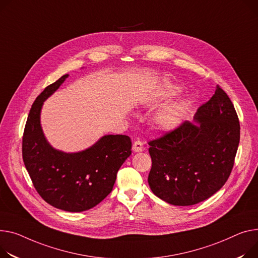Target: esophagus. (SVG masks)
I'll use <instances>...</instances> for the list:
<instances>
[{
	"label": "esophagus",
	"mask_w": 258,
	"mask_h": 258,
	"mask_svg": "<svg viewBox=\"0 0 258 258\" xmlns=\"http://www.w3.org/2000/svg\"><path fill=\"white\" fill-rule=\"evenodd\" d=\"M133 150H134L135 152H140V151H142V150H143V143H142L141 141H139V140L135 141L134 144H133Z\"/></svg>",
	"instance_id": "34e87169"
}]
</instances>
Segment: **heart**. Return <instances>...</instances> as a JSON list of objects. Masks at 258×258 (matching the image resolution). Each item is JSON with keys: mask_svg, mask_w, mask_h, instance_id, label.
Masks as SVG:
<instances>
[{"mask_svg": "<svg viewBox=\"0 0 258 258\" xmlns=\"http://www.w3.org/2000/svg\"><path fill=\"white\" fill-rule=\"evenodd\" d=\"M179 87L173 84H164L160 90L159 98L165 99L172 97L179 92ZM188 110V102L185 99H177L164 106L154 115L153 122L161 132H172L176 130L183 121Z\"/></svg>", "mask_w": 258, "mask_h": 258, "instance_id": "obj_1", "label": "heart"}]
</instances>
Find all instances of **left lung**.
<instances>
[{"label":"left lung","mask_w":258,"mask_h":258,"mask_svg":"<svg viewBox=\"0 0 258 258\" xmlns=\"http://www.w3.org/2000/svg\"><path fill=\"white\" fill-rule=\"evenodd\" d=\"M239 143V122L225 91L202 105L194 121L148 144L152 166L148 184L169 204L187 207L207 200L224 185Z\"/></svg>","instance_id":"obj_1"}]
</instances>
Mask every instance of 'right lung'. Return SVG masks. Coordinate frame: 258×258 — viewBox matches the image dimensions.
I'll return each mask as SVG.
<instances>
[{
	"label": "right lung",
	"instance_id": "1",
	"mask_svg": "<svg viewBox=\"0 0 258 258\" xmlns=\"http://www.w3.org/2000/svg\"><path fill=\"white\" fill-rule=\"evenodd\" d=\"M68 76L47 86L34 101L23 137V159L44 201L65 212L80 213L94 208L111 193L119 168L132 153V140L125 135H105L77 152L49 144L41 126V109Z\"/></svg>",
	"mask_w": 258,
	"mask_h": 258
}]
</instances>
